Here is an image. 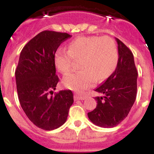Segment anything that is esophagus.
Listing matches in <instances>:
<instances>
[{
  "label": "esophagus",
  "mask_w": 154,
  "mask_h": 154,
  "mask_svg": "<svg viewBox=\"0 0 154 154\" xmlns=\"http://www.w3.org/2000/svg\"><path fill=\"white\" fill-rule=\"evenodd\" d=\"M75 100H85L86 98L85 96H83V95H77L76 94L75 95Z\"/></svg>",
  "instance_id": "1"
}]
</instances>
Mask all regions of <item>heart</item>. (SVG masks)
Listing matches in <instances>:
<instances>
[{
  "mask_svg": "<svg viewBox=\"0 0 154 154\" xmlns=\"http://www.w3.org/2000/svg\"><path fill=\"white\" fill-rule=\"evenodd\" d=\"M74 59L80 60V70L67 75L63 84L67 88L80 92L91 87L96 79L103 80L114 72L118 61L117 48L109 37H79L69 44L68 51H56L55 65L59 72L66 75Z\"/></svg>",
  "mask_w": 154,
  "mask_h": 154,
  "instance_id": "1",
  "label": "heart"
}]
</instances>
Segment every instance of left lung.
Listing matches in <instances>:
<instances>
[{"mask_svg":"<svg viewBox=\"0 0 154 154\" xmlns=\"http://www.w3.org/2000/svg\"><path fill=\"white\" fill-rule=\"evenodd\" d=\"M118 44L117 66L115 71L95 91L96 108L88 113V118L97 126L111 128L118 125L128 115L137 95V72L132 51L121 40Z\"/></svg>","mask_w":154,"mask_h":154,"instance_id":"1","label":"left lung"}]
</instances>
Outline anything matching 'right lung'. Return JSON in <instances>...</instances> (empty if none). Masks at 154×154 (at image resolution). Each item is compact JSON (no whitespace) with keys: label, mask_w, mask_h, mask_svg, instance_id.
I'll return each mask as SVG.
<instances>
[{"label":"right lung","mask_w":154,"mask_h":154,"mask_svg":"<svg viewBox=\"0 0 154 154\" xmlns=\"http://www.w3.org/2000/svg\"><path fill=\"white\" fill-rule=\"evenodd\" d=\"M71 37L66 32L43 31L24 45L19 56L15 72L19 103L29 119L43 130H53L63 125L74 102L70 90L53 95L59 81L55 54Z\"/></svg>","instance_id":"obj_1"}]
</instances>
